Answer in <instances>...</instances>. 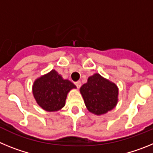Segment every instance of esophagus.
I'll use <instances>...</instances> for the list:
<instances>
[{
	"instance_id": "34e87169",
	"label": "esophagus",
	"mask_w": 153,
	"mask_h": 153,
	"mask_svg": "<svg viewBox=\"0 0 153 153\" xmlns=\"http://www.w3.org/2000/svg\"><path fill=\"white\" fill-rule=\"evenodd\" d=\"M75 85L76 86V87L79 89V87H80V86H81V82H80V81H77V82H76V83H75Z\"/></svg>"
}]
</instances>
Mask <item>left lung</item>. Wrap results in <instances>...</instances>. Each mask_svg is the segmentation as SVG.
<instances>
[{"instance_id":"1","label":"left lung","mask_w":153,"mask_h":153,"mask_svg":"<svg viewBox=\"0 0 153 153\" xmlns=\"http://www.w3.org/2000/svg\"><path fill=\"white\" fill-rule=\"evenodd\" d=\"M80 93L89 111L96 115L105 114L117 106L118 87L99 74L88 78L80 87Z\"/></svg>"}]
</instances>
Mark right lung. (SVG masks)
Masks as SVG:
<instances>
[{
  "instance_id": "1",
  "label": "right lung",
  "mask_w": 153,
  "mask_h": 153,
  "mask_svg": "<svg viewBox=\"0 0 153 153\" xmlns=\"http://www.w3.org/2000/svg\"><path fill=\"white\" fill-rule=\"evenodd\" d=\"M76 86L63 79L55 70L34 81L33 94L39 106L47 112H55L65 106L67 93Z\"/></svg>"
}]
</instances>
